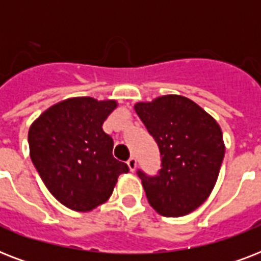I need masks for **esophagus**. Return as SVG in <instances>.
<instances>
[{
    "instance_id": "34e87169",
    "label": "esophagus",
    "mask_w": 261,
    "mask_h": 261,
    "mask_svg": "<svg viewBox=\"0 0 261 261\" xmlns=\"http://www.w3.org/2000/svg\"><path fill=\"white\" fill-rule=\"evenodd\" d=\"M127 165H128V168H130L131 172H134L135 168H137V160H135L134 157H130V159H128V161H127Z\"/></svg>"
}]
</instances>
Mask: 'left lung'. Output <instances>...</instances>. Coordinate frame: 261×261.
<instances>
[{"mask_svg":"<svg viewBox=\"0 0 261 261\" xmlns=\"http://www.w3.org/2000/svg\"><path fill=\"white\" fill-rule=\"evenodd\" d=\"M134 110L161 153L157 176L138 171L150 206L164 217L196 210L214 188L225 155L222 130L190 98L165 94Z\"/></svg>","mask_w":261,"mask_h":261,"instance_id":"left-lung-1","label":"left lung"}]
</instances>
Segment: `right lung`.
Returning a JSON list of instances; mask_svg holds the SVG:
<instances>
[{
    "instance_id": "add662e5",
    "label": "right lung",
    "mask_w": 261,
    "mask_h": 261,
    "mask_svg": "<svg viewBox=\"0 0 261 261\" xmlns=\"http://www.w3.org/2000/svg\"><path fill=\"white\" fill-rule=\"evenodd\" d=\"M118 107L115 100L71 97L46 110L30 127V155L44 186L74 211H90L107 202L127 173L112 155L114 141L102 123Z\"/></svg>"
}]
</instances>
